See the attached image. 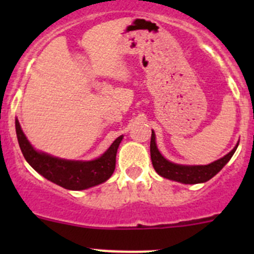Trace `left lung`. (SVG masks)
I'll return each instance as SVG.
<instances>
[{
  "instance_id": "8db88e82",
  "label": "left lung",
  "mask_w": 254,
  "mask_h": 254,
  "mask_svg": "<svg viewBox=\"0 0 254 254\" xmlns=\"http://www.w3.org/2000/svg\"><path fill=\"white\" fill-rule=\"evenodd\" d=\"M238 143L220 160L215 162L209 163L205 166H186V165H177V163L170 162L166 160L158 151L157 145H156L155 132L152 130L151 134V142H150V152H151V161H152L153 168L163 178L171 179V181L179 182L184 184H196L204 183L211 179L212 177L216 176L220 171L224 168V166L231 160L236 151Z\"/></svg>"
}]
</instances>
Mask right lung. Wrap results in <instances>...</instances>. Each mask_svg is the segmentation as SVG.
<instances>
[{
  "label": "right lung",
  "instance_id": "add662e5",
  "mask_svg": "<svg viewBox=\"0 0 254 254\" xmlns=\"http://www.w3.org/2000/svg\"><path fill=\"white\" fill-rule=\"evenodd\" d=\"M16 132L20 151L27 162L48 181L70 190H83L98 186L111 178L115 170V157L123 135L115 139L111 147L93 161H71L54 157L35 150L16 120Z\"/></svg>",
  "mask_w": 254,
  "mask_h": 254
}]
</instances>
